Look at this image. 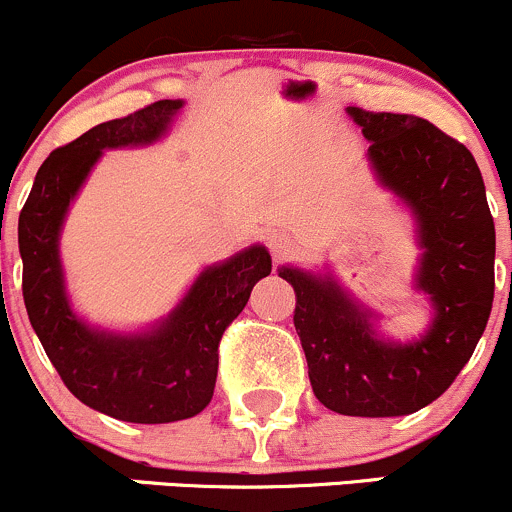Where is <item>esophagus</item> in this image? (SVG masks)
<instances>
[{
	"instance_id": "esophagus-1",
	"label": "esophagus",
	"mask_w": 512,
	"mask_h": 512,
	"mask_svg": "<svg viewBox=\"0 0 512 512\" xmlns=\"http://www.w3.org/2000/svg\"><path fill=\"white\" fill-rule=\"evenodd\" d=\"M268 249H271V254L276 258H283L285 254H290V249H293V236L288 232H283V229H276V232L268 234Z\"/></svg>"
}]
</instances>
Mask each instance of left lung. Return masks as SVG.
Masks as SVG:
<instances>
[{"mask_svg": "<svg viewBox=\"0 0 512 512\" xmlns=\"http://www.w3.org/2000/svg\"><path fill=\"white\" fill-rule=\"evenodd\" d=\"M368 141L378 185L415 217L422 254L415 290L432 320L412 342L378 332V315L334 273L280 266L295 290V332L324 408L354 417H398L437 400L474 354L493 305L496 227L481 170L464 144L412 114L346 107Z\"/></svg>", "mask_w": 512, "mask_h": 512, "instance_id": "obj_1", "label": "left lung"}]
</instances>
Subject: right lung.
<instances>
[{
	"label": "right lung",
	"mask_w": 512,
	"mask_h": 512,
	"mask_svg": "<svg viewBox=\"0 0 512 512\" xmlns=\"http://www.w3.org/2000/svg\"><path fill=\"white\" fill-rule=\"evenodd\" d=\"M183 104L153 102L56 148L38 168L19 214L24 302L48 359L80 403L139 425L188 420L210 405L219 339L246 307L254 285L271 273L266 246H249L207 266L166 317L139 332L92 327L73 310L60 261L70 205L104 151L156 144Z\"/></svg>",
	"instance_id": "right-lung-1"
}]
</instances>
